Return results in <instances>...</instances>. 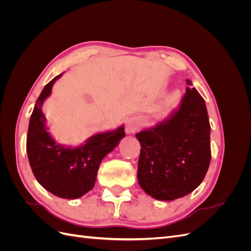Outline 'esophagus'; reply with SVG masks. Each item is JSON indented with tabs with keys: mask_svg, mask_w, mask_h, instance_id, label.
Here are the masks:
<instances>
[{
	"mask_svg": "<svg viewBox=\"0 0 251 251\" xmlns=\"http://www.w3.org/2000/svg\"><path fill=\"white\" fill-rule=\"evenodd\" d=\"M141 125V119L137 116H133L126 121V132L127 134H133L136 132V130Z\"/></svg>",
	"mask_w": 251,
	"mask_h": 251,
	"instance_id": "obj_1",
	"label": "esophagus"
}]
</instances>
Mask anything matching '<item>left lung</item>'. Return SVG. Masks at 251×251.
<instances>
[{"instance_id":"1","label":"left lung","mask_w":251,"mask_h":251,"mask_svg":"<svg viewBox=\"0 0 251 251\" xmlns=\"http://www.w3.org/2000/svg\"><path fill=\"white\" fill-rule=\"evenodd\" d=\"M180 103L154 126L136 134L140 143L137 179L151 198L172 201L198 187L210 163L206 104L192 80Z\"/></svg>"}]
</instances>
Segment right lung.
Listing matches in <instances>:
<instances>
[{
  "mask_svg": "<svg viewBox=\"0 0 251 251\" xmlns=\"http://www.w3.org/2000/svg\"><path fill=\"white\" fill-rule=\"evenodd\" d=\"M57 75L43 89L37 98L27 134V155L37 182L54 196L78 199L94 187L102 159L126 137L125 126L93 134L77 147L59 144L48 131L42 108L51 95Z\"/></svg>",
  "mask_w": 251,
  "mask_h": 251,
  "instance_id": "right-lung-1",
  "label": "right lung"
}]
</instances>
